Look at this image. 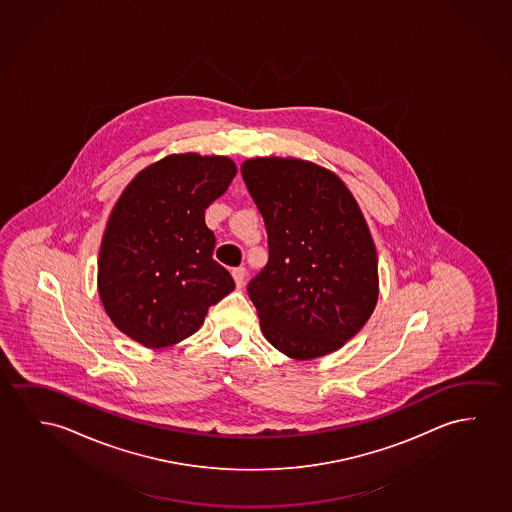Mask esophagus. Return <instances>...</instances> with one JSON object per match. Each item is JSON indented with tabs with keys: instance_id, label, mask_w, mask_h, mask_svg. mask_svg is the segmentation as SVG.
I'll use <instances>...</instances> for the list:
<instances>
[{
	"instance_id": "34e87169",
	"label": "esophagus",
	"mask_w": 512,
	"mask_h": 512,
	"mask_svg": "<svg viewBox=\"0 0 512 512\" xmlns=\"http://www.w3.org/2000/svg\"><path fill=\"white\" fill-rule=\"evenodd\" d=\"M246 269L245 267H234L232 269V276H234V282H236L237 289H243L246 283Z\"/></svg>"
}]
</instances>
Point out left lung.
<instances>
[{"mask_svg": "<svg viewBox=\"0 0 512 512\" xmlns=\"http://www.w3.org/2000/svg\"><path fill=\"white\" fill-rule=\"evenodd\" d=\"M241 176L266 223L269 259L248 283L262 333L301 361L340 349L378 297L377 252L352 193L294 158H253Z\"/></svg>", "mask_w": 512, "mask_h": 512, "instance_id": "left-lung-1", "label": "left lung"}]
</instances>
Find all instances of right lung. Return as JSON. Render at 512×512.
<instances>
[{"label":"right lung","instance_id":"add662e5","mask_svg":"<svg viewBox=\"0 0 512 512\" xmlns=\"http://www.w3.org/2000/svg\"><path fill=\"white\" fill-rule=\"evenodd\" d=\"M234 176L229 158L188 153L153 163L126 186L98 259L100 299L121 333L144 347H169L234 290L213 259L215 234L204 218Z\"/></svg>","mask_w":512,"mask_h":512}]
</instances>
